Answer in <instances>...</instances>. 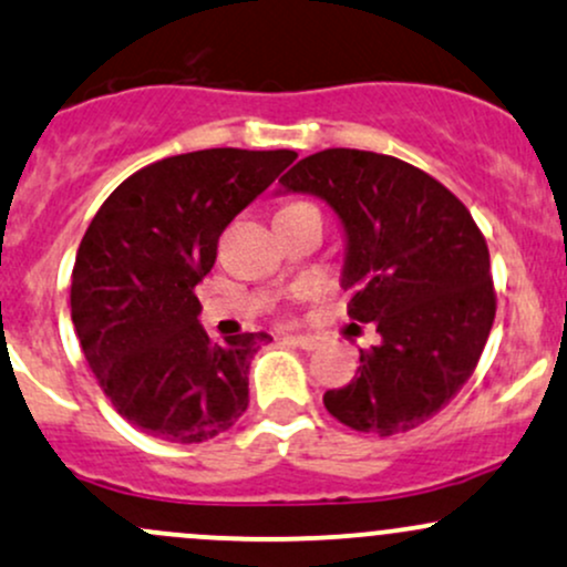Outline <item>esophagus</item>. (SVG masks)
I'll return each mask as SVG.
<instances>
[{
    "instance_id": "obj_1",
    "label": "esophagus",
    "mask_w": 567,
    "mask_h": 567,
    "mask_svg": "<svg viewBox=\"0 0 567 567\" xmlns=\"http://www.w3.org/2000/svg\"><path fill=\"white\" fill-rule=\"evenodd\" d=\"M288 339H290V344L298 347V350H307V352H312L320 347V339H317V336H309V333H296V336H288Z\"/></svg>"
}]
</instances>
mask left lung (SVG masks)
<instances>
[{"instance_id": "obj_1", "label": "left lung", "mask_w": 567, "mask_h": 567, "mask_svg": "<svg viewBox=\"0 0 567 567\" xmlns=\"http://www.w3.org/2000/svg\"><path fill=\"white\" fill-rule=\"evenodd\" d=\"M322 198L344 231L347 312L374 322L350 384L322 403L347 427L395 435L431 420L474 374L495 320L487 241L439 179L393 155L331 147L279 177Z\"/></svg>"}]
</instances>
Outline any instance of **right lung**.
Segmentation results:
<instances>
[{
	"mask_svg": "<svg viewBox=\"0 0 567 567\" xmlns=\"http://www.w3.org/2000/svg\"><path fill=\"white\" fill-rule=\"evenodd\" d=\"M293 161V151L236 147L172 155L93 215L72 269V322L104 395L142 433L202 444L245 414L250 360L271 336L209 341L193 290L223 228Z\"/></svg>",
	"mask_w": 567,
	"mask_h": 567,
	"instance_id": "1",
	"label": "right lung"
}]
</instances>
